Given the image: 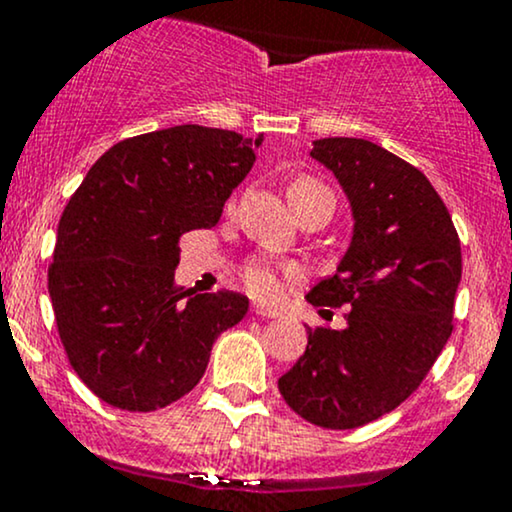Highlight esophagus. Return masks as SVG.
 Returning a JSON list of instances; mask_svg holds the SVG:
<instances>
[{"instance_id": "1", "label": "esophagus", "mask_w": 512, "mask_h": 512, "mask_svg": "<svg viewBox=\"0 0 512 512\" xmlns=\"http://www.w3.org/2000/svg\"><path fill=\"white\" fill-rule=\"evenodd\" d=\"M252 313L257 317H267V320H274V317H279L281 313L276 308H267V305H252Z\"/></svg>"}]
</instances>
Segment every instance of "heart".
<instances>
[{"mask_svg": "<svg viewBox=\"0 0 512 512\" xmlns=\"http://www.w3.org/2000/svg\"><path fill=\"white\" fill-rule=\"evenodd\" d=\"M313 187H322V185H317L315 180L301 178L289 187V195H291V192L313 190ZM243 276H245V284H248V289L260 298H274L276 293L281 291V272L276 267H272L269 262H264V260L250 262L248 267H245Z\"/></svg>", "mask_w": 512, "mask_h": 512, "instance_id": "heart-1", "label": "heart"}]
</instances>
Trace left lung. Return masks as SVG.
<instances>
[{"instance_id": "obj_1", "label": "left lung", "mask_w": 512, "mask_h": 512, "mask_svg": "<svg viewBox=\"0 0 512 512\" xmlns=\"http://www.w3.org/2000/svg\"><path fill=\"white\" fill-rule=\"evenodd\" d=\"M349 199L354 233L313 305H351L344 330L308 327L305 354L279 378L286 404L310 424L358 428L397 409L448 344L462 279L460 238L419 168L354 137L313 142Z\"/></svg>"}]
</instances>
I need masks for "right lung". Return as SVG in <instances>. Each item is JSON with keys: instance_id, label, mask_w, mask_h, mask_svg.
I'll use <instances>...</instances> for the list:
<instances>
[{"instance_id": "right-lung-1", "label": "right lung", "mask_w": 512, "mask_h": 512, "mask_svg": "<svg viewBox=\"0 0 512 512\" xmlns=\"http://www.w3.org/2000/svg\"><path fill=\"white\" fill-rule=\"evenodd\" d=\"M262 134L178 125L115 144L57 226L48 289L69 363L88 390L156 411L195 387L221 332L248 313L233 291L173 284L178 240L211 228L255 163Z\"/></svg>"}]
</instances>
